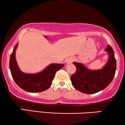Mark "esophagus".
<instances>
[{
  "instance_id": "34e87169",
  "label": "esophagus",
  "mask_w": 125,
  "mask_h": 125,
  "mask_svg": "<svg viewBox=\"0 0 125 125\" xmlns=\"http://www.w3.org/2000/svg\"><path fill=\"white\" fill-rule=\"evenodd\" d=\"M72 61H73V59H72V58H69V59H68L66 60V64H69V63L72 62Z\"/></svg>"
}]
</instances>
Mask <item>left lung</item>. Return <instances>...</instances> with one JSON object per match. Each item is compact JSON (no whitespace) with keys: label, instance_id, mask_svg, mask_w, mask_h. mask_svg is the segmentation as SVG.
<instances>
[{"label":"left lung","instance_id":"1","mask_svg":"<svg viewBox=\"0 0 125 125\" xmlns=\"http://www.w3.org/2000/svg\"><path fill=\"white\" fill-rule=\"evenodd\" d=\"M104 51L109 58L101 69L90 70L81 63L73 62L76 71L71 76V80L76 90L87 94H93L104 90L112 82L115 73L116 59L114 51L109 45Z\"/></svg>","mask_w":125,"mask_h":125}]
</instances>
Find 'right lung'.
<instances>
[{"label":"right lung","instance_id":"add662e5","mask_svg":"<svg viewBox=\"0 0 125 125\" xmlns=\"http://www.w3.org/2000/svg\"><path fill=\"white\" fill-rule=\"evenodd\" d=\"M18 43L14 48L10 60V69L16 84L29 92H40L48 90L51 87L55 73L64 66V64H52L41 72L29 74L22 72L19 69L15 59V51Z\"/></svg>","mask_w":125,"mask_h":125}]
</instances>
